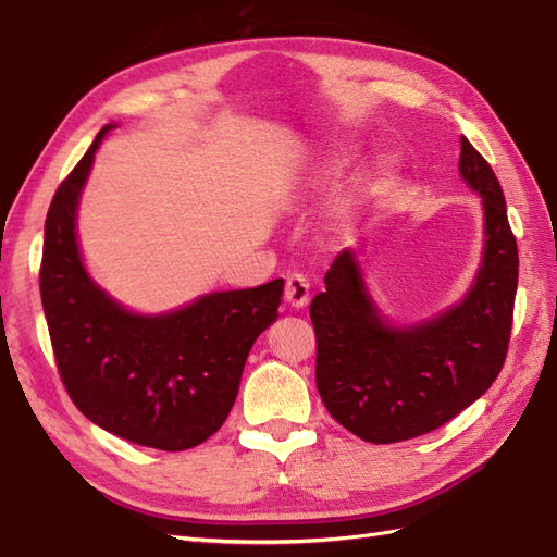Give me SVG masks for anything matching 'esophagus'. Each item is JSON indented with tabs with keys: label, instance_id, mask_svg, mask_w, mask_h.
Returning a JSON list of instances; mask_svg holds the SVG:
<instances>
[{
	"label": "esophagus",
	"instance_id": "esophagus-1",
	"mask_svg": "<svg viewBox=\"0 0 557 557\" xmlns=\"http://www.w3.org/2000/svg\"><path fill=\"white\" fill-rule=\"evenodd\" d=\"M283 299L288 301L293 309H305L309 301V283L301 274H293L285 281V293Z\"/></svg>",
	"mask_w": 557,
	"mask_h": 557
}]
</instances>
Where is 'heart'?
I'll return each mask as SVG.
<instances>
[{"label": "heart", "instance_id": "obj_1", "mask_svg": "<svg viewBox=\"0 0 557 557\" xmlns=\"http://www.w3.org/2000/svg\"><path fill=\"white\" fill-rule=\"evenodd\" d=\"M356 164V156L352 153H330L323 162H320L318 170L307 178V183L297 190V199H311L339 181L350 166Z\"/></svg>", "mask_w": 557, "mask_h": 557}]
</instances>
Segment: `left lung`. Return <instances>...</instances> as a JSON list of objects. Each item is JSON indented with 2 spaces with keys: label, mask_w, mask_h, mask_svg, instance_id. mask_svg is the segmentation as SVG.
<instances>
[{
  "label": "left lung",
  "mask_w": 557,
  "mask_h": 557,
  "mask_svg": "<svg viewBox=\"0 0 557 557\" xmlns=\"http://www.w3.org/2000/svg\"><path fill=\"white\" fill-rule=\"evenodd\" d=\"M458 170L481 197L483 252L469 290L418 323L385 318L369 293L360 250H342L311 301L315 385L330 416L372 444L413 440L448 423L497 379L507 358L518 248L502 185L460 137Z\"/></svg>",
  "instance_id": "1"
}]
</instances>
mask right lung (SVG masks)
Masks as SVG:
<instances>
[{"label":"right lung","instance_id":"right-lung-1","mask_svg":"<svg viewBox=\"0 0 557 557\" xmlns=\"http://www.w3.org/2000/svg\"><path fill=\"white\" fill-rule=\"evenodd\" d=\"M62 181L44 227L41 305L66 393L95 425L132 444L185 450L221 430L258 336L278 318L283 278L137 313L86 269L76 218L97 148Z\"/></svg>","mask_w":557,"mask_h":557}]
</instances>
